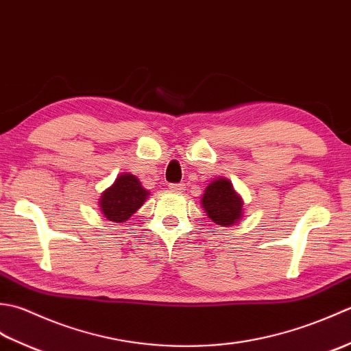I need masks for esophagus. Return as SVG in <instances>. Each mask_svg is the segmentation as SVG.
Wrapping results in <instances>:
<instances>
[{
  "label": "esophagus",
  "mask_w": 351,
  "mask_h": 351,
  "mask_svg": "<svg viewBox=\"0 0 351 351\" xmlns=\"http://www.w3.org/2000/svg\"><path fill=\"white\" fill-rule=\"evenodd\" d=\"M170 190L171 191H176V193H181L185 190V184L180 182V184H170Z\"/></svg>",
  "instance_id": "obj_1"
}]
</instances>
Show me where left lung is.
<instances>
[{
  "mask_svg": "<svg viewBox=\"0 0 351 351\" xmlns=\"http://www.w3.org/2000/svg\"><path fill=\"white\" fill-rule=\"evenodd\" d=\"M202 206L208 217L220 226L234 225L241 219L243 200L225 178L208 185L202 197Z\"/></svg>",
  "mask_w": 351,
  "mask_h": 351,
  "instance_id": "left-lung-1",
  "label": "left lung"
}]
</instances>
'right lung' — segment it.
Wrapping results in <instances>:
<instances>
[{
  "instance_id": "add662e5",
  "label": "right lung",
  "mask_w": 351,
  "mask_h": 351,
  "mask_svg": "<svg viewBox=\"0 0 351 351\" xmlns=\"http://www.w3.org/2000/svg\"><path fill=\"white\" fill-rule=\"evenodd\" d=\"M149 195L138 180L134 175L122 173L111 185L102 193L101 210L110 221L123 223L143 205Z\"/></svg>"
}]
</instances>
